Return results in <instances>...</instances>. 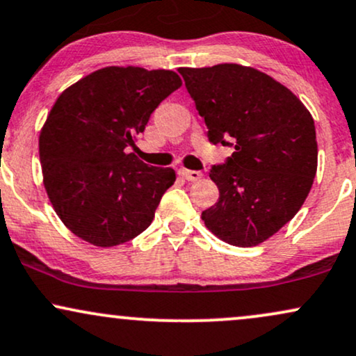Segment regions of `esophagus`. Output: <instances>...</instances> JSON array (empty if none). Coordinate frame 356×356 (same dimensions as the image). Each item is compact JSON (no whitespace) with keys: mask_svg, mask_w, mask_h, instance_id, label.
I'll return each mask as SVG.
<instances>
[{"mask_svg":"<svg viewBox=\"0 0 356 356\" xmlns=\"http://www.w3.org/2000/svg\"><path fill=\"white\" fill-rule=\"evenodd\" d=\"M179 175H181V177H184L186 179V181H189V182H199L200 179H202V172H200V170H189V169H181L179 170Z\"/></svg>","mask_w":356,"mask_h":356,"instance_id":"1","label":"esophagus"}]
</instances>
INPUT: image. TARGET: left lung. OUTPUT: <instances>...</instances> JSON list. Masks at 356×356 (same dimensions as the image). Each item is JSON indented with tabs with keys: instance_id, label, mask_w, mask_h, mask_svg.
I'll use <instances>...</instances> for the list:
<instances>
[{
	"instance_id": "8db88e82",
	"label": "left lung",
	"mask_w": 356,
	"mask_h": 356,
	"mask_svg": "<svg viewBox=\"0 0 356 356\" xmlns=\"http://www.w3.org/2000/svg\"><path fill=\"white\" fill-rule=\"evenodd\" d=\"M212 144L234 145L212 165L219 200L205 227L235 247L267 241L300 211L316 174L315 124L295 94L255 67H179ZM232 140V143L228 140Z\"/></svg>"
}]
</instances>
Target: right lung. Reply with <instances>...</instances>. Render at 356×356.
Returning <instances> with one entry per match:
<instances>
[{
	"label": "right lung",
	"mask_w": 356,
	"mask_h": 356,
	"mask_svg": "<svg viewBox=\"0 0 356 356\" xmlns=\"http://www.w3.org/2000/svg\"><path fill=\"white\" fill-rule=\"evenodd\" d=\"M181 86L169 70L108 66L59 94L40 134L42 182L58 217L79 238L114 247L151 225L175 170L144 164L126 149Z\"/></svg>",
	"instance_id": "obj_1"
}]
</instances>
